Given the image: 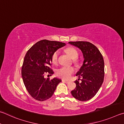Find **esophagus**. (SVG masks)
Instances as JSON below:
<instances>
[{
	"label": "esophagus",
	"instance_id": "esophagus-1",
	"mask_svg": "<svg viewBox=\"0 0 124 124\" xmlns=\"http://www.w3.org/2000/svg\"><path fill=\"white\" fill-rule=\"evenodd\" d=\"M62 81L63 82H65V83H69V82H70L69 81H68V80H65V79H62Z\"/></svg>",
	"mask_w": 124,
	"mask_h": 124
}]
</instances>
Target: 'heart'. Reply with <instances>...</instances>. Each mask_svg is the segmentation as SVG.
<instances>
[{"label": "heart", "instance_id": "b5f03b06", "mask_svg": "<svg viewBox=\"0 0 124 124\" xmlns=\"http://www.w3.org/2000/svg\"><path fill=\"white\" fill-rule=\"evenodd\" d=\"M65 52L71 58L73 59V62H76V59L78 56V53L76 49L73 47H69L66 49ZM59 55V51H56L52 55V61L54 64H57ZM74 71L75 69L72 66L62 67L56 71V75L58 77L63 79H69L70 78L71 75L74 72Z\"/></svg>", "mask_w": 124, "mask_h": 124}]
</instances>
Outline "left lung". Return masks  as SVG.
<instances>
[{
  "label": "left lung",
  "mask_w": 124,
  "mask_h": 124,
  "mask_svg": "<svg viewBox=\"0 0 124 124\" xmlns=\"http://www.w3.org/2000/svg\"><path fill=\"white\" fill-rule=\"evenodd\" d=\"M77 47L83 53V63L76 76L82 78L81 82L76 80V86L71 94L79 101H86L92 99L103 83L105 65L103 56L98 48L92 43L85 41L69 42Z\"/></svg>",
  "instance_id": "left-lung-1"
}]
</instances>
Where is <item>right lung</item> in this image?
<instances>
[{
    "mask_svg": "<svg viewBox=\"0 0 124 124\" xmlns=\"http://www.w3.org/2000/svg\"><path fill=\"white\" fill-rule=\"evenodd\" d=\"M65 45L63 42L42 40L32 46L26 53L22 77L28 93L36 100L43 101L51 97L58 84L62 82L58 78H46L45 76L54 73L50 68L52 55Z\"/></svg>",
    "mask_w": 124,
    "mask_h": 124,
    "instance_id": "1",
    "label": "right lung"
}]
</instances>
